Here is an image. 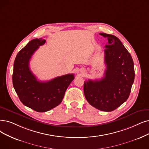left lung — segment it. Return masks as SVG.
<instances>
[{
  "label": "left lung",
  "instance_id": "8db88e82",
  "mask_svg": "<svg viewBox=\"0 0 149 149\" xmlns=\"http://www.w3.org/2000/svg\"><path fill=\"white\" fill-rule=\"evenodd\" d=\"M100 35L108 40L104 49V77L85 81L84 92L87 101L94 108L110 112L129 97L134 80V63L130 52L117 37L105 33Z\"/></svg>",
  "mask_w": 149,
  "mask_h": 149
}]
</instances>
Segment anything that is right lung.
Instances as JSON below:
<instances>
[{"mask_svg": "<svg viewBox=\"0 0 149 149\" xmlns=\"http://www.w3.org/2000/svg\"><path fill=\"white\" fill-rule=\"evenodd\" d=\"M45 43L42 38L29 41L15 58L12 76L14 88L22 104L40 112L48 111L60 104L74 79L73 74H67L49 81L37 80L30 70L29 62L35 51Z\"/></svg>", "mask_w": 149, "mask_h": 149, "instance_id": "add662e5", "label": "right lung"}]
</instances>
